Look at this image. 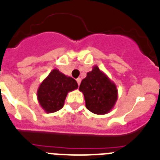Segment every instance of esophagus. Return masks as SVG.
<instances>
[{"instance_id": "34e87169", "label": "esophagus", "mask_w": 160, "mask_h": 160, "mask_svg": "<svg viewBox=\"0 0 160 160\" xmlns=\"http://www.w3.org/2000/svg\"><path fill=\"white\" fill-rule=\"evenodd\" d=\"M76 81H77L78 83V85H80V82H81V79H80V78H78V79H76Z\"/></svg>"}]
</instances>
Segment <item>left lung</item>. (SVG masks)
<instances>
[{
  "label": "left lung",
  "instance_id": "8db88e82",
  "mask_svg": "<svg viewBox=\"0 0 160 160\" xmlns=\"http://www.w3.org/2000/svg\"><path fill=\"white\" fill-rule=\"evenodd\" d=\"M79 89L84 94L87 109L98 115L108 113L118 100L116 84L97 66L87 73Z\"/></svg>",
  "mask_w": 160,
  "mask_h": 160
}]
</instances>
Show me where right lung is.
Here are the masks:
<instances>
[{
	"label": "right lung",
	"instance_id": "add662e5",
	"mask_svg": "<svg viewBox=\"0 0 160 160\" xmlns=\"http://www.w3.org/2000/svg\"><path fill=\"white\" fill-rule=\"evenodd\" d=\"M77 88L76 80L53 69L38 89V101L46 112H55L64 106L67 93Z\"/></svg>",
	"mask_w": 160,
	"mask_h": 160
}]
</instances>
